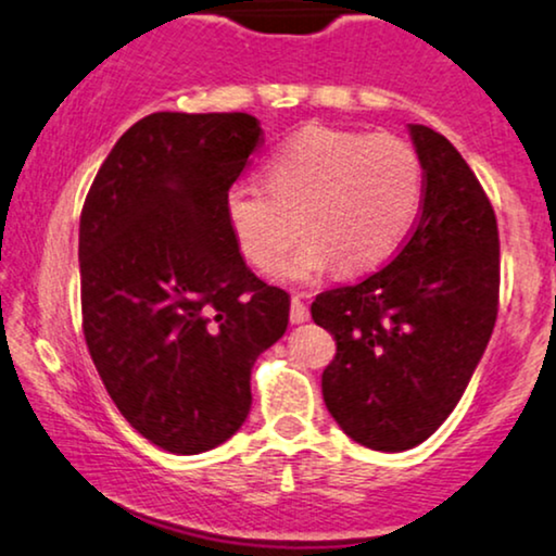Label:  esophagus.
Segmentation results:
<instances>
[{"mask_svg": "<svg viewBox=\"0 0 556 556\" xmlns=\"http://www.w3.org/2000/svg\"><path fill=\"white\" fill-rule=\"evenodd\" d=\"M307 318H311V313H307L303 300L295 295V298H292V307H290V320H292V324H305Z\"/></svg>", "mask_w": 556, "mask_h": 556, "instance_id": "esophagus-1", "label": "esophagus"}]
</instances>
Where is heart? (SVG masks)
Returning <instances> with one entry per match:
<instances>
[{
	"mask_svg": "<svg viewBox=\"0 0 556 556\" xmlns=\"http://www.w3.org/2000/svg\"><path fill=\"white\" fill-rule=\"evenodd\" d=\"M266 178L271 199L253 184L227 191V223L261 271L282 264L300 230L303 245L282 269L292 282L331 264L342 274L376 269L409 236L425 191L422 160L409 142L333 126H307L287 139Z\"/></svg>",
	"mask_w": 556,
	"mask_h": 556,
	"instance_id": "1",
	"label": "heart"
}]
</instances>
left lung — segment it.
I'll use <instances>...</instances> for the list:
<instances>
[{
	"label": "left lung",
	"instance_id": "1",
	"mask_svg": "<svg viewBox=\"0 0 556 556\" xmlns=\"http://www.w3.org/2000/svg\"><path fill=\"white\" fill-rule=\"evenodd\" d=\"M422 160L417 225L396 258L363 282L320 292L313 320L337 339L326 409L354 443L399 453L456 409L490 344L500 236L473 170L443 134L409 124Z\"/></svg>",
	"mask_w": 556,
	"mask_h": 556
}]
</instances>
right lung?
I'll use <instances>...</instances> for the list:
<instances>
[{
	"label": "right lung",
	"mask_w": 556,
	"mask_h": 556,
	"mask_svg": "<svg viewBox=\"0 0 556 556\" xmlns=\"http://www.w3.org/2000/svg\"><path fill=\"white\" fill-rule=\"evenodd\" d=\"M258 144L249 113H150L113 144L79 217L87 350L126 422L178 456L240 430L251 367L290 320V295L245 266L227 223Z\"/></svg>",
	"instance_id": "1"
}]
</instances>
